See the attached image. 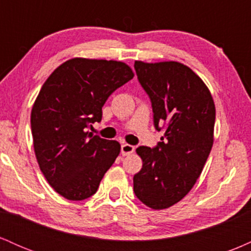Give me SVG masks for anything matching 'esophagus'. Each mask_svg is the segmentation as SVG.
Instances as JSON below:
<instances>
[{"mask_svg": "<svg viewBox=\"0 0 251 251\" xmlns=\"http://www.w3.org/2000/svg\"><path fill=\"white\" fill-rule=\"evenodd\" d=\"M134 152V146L129 145V144H124L122 145V154L123 155H128Z\"/></svg>", "mask_w": 251, "mask_h": 251, "instance_id": "1", "label": "esophagus"}]
</instances>
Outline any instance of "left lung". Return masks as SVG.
<instances>
[{
	"mask_svg": "<svg viewBox=\"0 0 251 251\" xmlns=\"http://www.w3.org/2000/svg\"><path fill=\"white\" fill-rule=\"evenodd\" d=\"M149 94L154 126L164 132L157 148L139 146L143 168L133 177L134 194L153 210L168 209L189 194L214 144L216 108L208 86L177 61H135Z\"/></svg>",
	"mask_w": 251,
	"mask_h": 251,
	"instance_id": "1",
	"label": "left lung"
}]
</instances>
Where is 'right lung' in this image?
Wrapping results in <instances>:
<instances>
[{"instance_id":"add662e5","label":"right lung","mask_w":251,"mask_h":251,"mask_svg":"<svg viewBox=\"0 0 251 251\" xmlns=\"http://www.w3.org/2000/svg\"><path fill=\"white\" fill-rule=\"evenodd\" d=\"M134 76L125 62L73 57L42 85L30 114L36 160L48 184L70 201L97 192L120 144L93 135L108 97Z\"/></svg>"}]
</instances>
